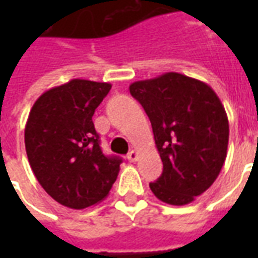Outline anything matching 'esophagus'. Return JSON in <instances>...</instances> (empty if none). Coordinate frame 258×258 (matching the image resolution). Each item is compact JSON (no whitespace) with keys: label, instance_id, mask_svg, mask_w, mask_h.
Here are the masks:
<instances>
[{"label":"esophagus","instance_id":"1","mask_svg":"<svg viewBox=\"0 0 258 258\" xmlns=\"http://www.w3.org/2000/svg\"><path fill=\"white\" fill-rule=\"evenodd\" d=\"M127 159H128L130 162H135L137 159H138V152L133 149V151L128 152V155H127Z\"/></svg>","mask_w":258,"mask_h":258}]
</instances>
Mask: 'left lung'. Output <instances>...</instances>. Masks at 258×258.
<instances>
[{
  "label": "left lung",
  "instance_id": "1",
  "mask_svg": "<svg viewBox=\"0 0 258 258\" xmlns=\"http://www.w3.org/2000/svg\"><path fill=\"white\" fill-rule=\"evenodd\" d=\"M130 94L151 120L163 162L152 192L167 205L194 202L213 185L227 157L229 124L220 98L210 85L174 72L135 81Z\"/></svg>",
  "mask_w": 258,
  "mask_h": 258
}]
</instances>
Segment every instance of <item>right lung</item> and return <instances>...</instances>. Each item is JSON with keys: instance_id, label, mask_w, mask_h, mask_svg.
<instances>
[{"instance_id": "1", "label": "right lung", "mask_w": 258, "mask_h": 258, "mask_svg": "<svg viewBox=\"0 0 258 258\" xmlns=\"http://www.w3.org/2000/svg\"><path fill=\"white\" fill-rule=\"evenodd\" d=\"M110 88L73 79L45 91L29 113L25 145L31 170L44 190L69 209L102 202L120 171L121 159L102 153L92 123Z\"/></svg>"}]
</instances>
